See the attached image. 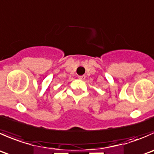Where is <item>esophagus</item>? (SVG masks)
<instances>
[{
	"label": "esophagus",
	"instance_id": "34e87169",
	"mask_svg": "<svg viewBox=\"0 0 154 154\" xmlns=\"http://www.w3.org/2000/svg\"><path fill=\"white\" fill-rule=\"evenodd\" d=\"M79 79H80V80H84L85 78H86V76L85 75H81V76H79L78 77Z\"/></svg>",
	"mask_w": 154,
	"mask_h": 154
}]
</instances>
